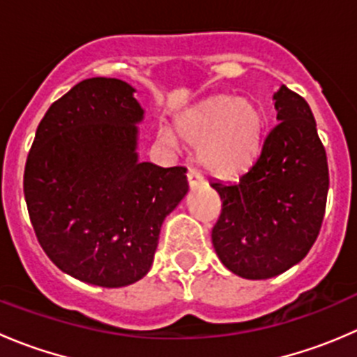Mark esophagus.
Instances as JSON below:
<instances>
[{
	"instance_id": "obj_1",
	"label": "esophagus",
	"mask_w": 357,
	"mask_h": 357,
	"mask_svg": "<svg viewBox=\"0 0 357 357\" xmlns=\"http://www.w3.org/2000/svg\"><path fill=\"white\" fill-rule=\"evenodd\" d=\"M204 176L200 174L199 171H197V169H190L188 171V185L192 186V188H195V186H200V185H204Z\"/></svg>"
}]
</instances>
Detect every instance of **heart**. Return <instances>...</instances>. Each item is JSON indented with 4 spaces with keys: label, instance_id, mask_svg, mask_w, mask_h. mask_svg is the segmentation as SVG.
<instances>
[{
    "label": "heart",
    "instance_id": "obj_1",
    "mask_svg": "<svg viewBox=\"0 0 357 357\" xmlns=\"http://www.w3.org/2000/svg\"><path fill=\"white\" fill-rule=\"evenodd\" d=\"M266 115L259 103L236 96H214L185 112L171 128L158 129V142L179 149V139L199 149L200 164L221 178L245 172L262 150Z\"/></svg>",
    "mask_w": 357,
    "mask_h": 357
}]
</instances>
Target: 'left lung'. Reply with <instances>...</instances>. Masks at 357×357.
<instances>
[{
  "label": "left lung",
  "mask_w": 357,
  "mask_h": 357,
  "mask_svg": "<svg viewBox=\"0 0 357 357\" xmlns=\"http://www.w3.org/2000/svg\"><path fill=\"white\" fill-rule=\"evenodd\" d=\"M278 124L236 183L211 181L222 211L212 245L247 280H268L298 264L318 238L328 195V162L307 102L285 84L273 95Z\"/></svg>",
  "instance_id": "left-lung-1"
}]
</instances>
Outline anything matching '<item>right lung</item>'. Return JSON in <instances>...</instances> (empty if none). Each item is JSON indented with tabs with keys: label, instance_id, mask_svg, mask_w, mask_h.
I'll list each match as a JSON object with an SVG mask.
<instances>
[{
	"label": "right lung",
	"instance_id": "obj_1",
	"mask_svg": "<svg viewBox=\"0 0 357 357\" xmlns=\"http://www.w3.org/2000/svg\"><path fill=\"white\" fill-rule=\"evenodd\" d=\"M135 93L121 79L75 84L39 122L24 172L39 245L72 278L105 289L150 271L162 222L188 193L185 167L139 162Z\"/></svg>",
	"mask_w": 357,
	"mask_h": 357
}]
</instances>
